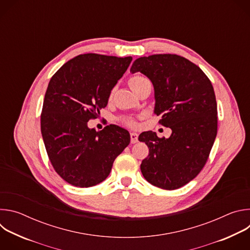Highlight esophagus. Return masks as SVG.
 I'll use <instances>...</instances> for the list:
<instances>
[{
  "label": "esophagus",
  "instance_id": "1",
  "mask_svg": "<svg viewBox=\"0 0 250 250\" xmlns=\"http://www.w3.org/2000/svg\"><path fill=\"white\" fill-rule=\"evenodd\" d=\"M138 141V134L136 132H130V142L131 144H136Z\"/></svg>",
  "mask_w": 250,
  "mask_h": 250
}]
</instances>
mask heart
<instances>
[{
  "instance_id": "b5f03b06",
  "label": "heart",
  "mask_w": 250,
  "mask_h": 250,
  "mask_svg": "<svg viewBox=\"0 0 250 250\" xmlns=\"http://www.w3.org/2000/svg\"><path fill=\"white\" fill-rule=\"evenodd\" d=\"M146 80H147V79L145 78L144 76H141V75H133V76H130V77H129V79H128V85H129V87L131 88V90L133 91L135 88H137L142 82H145ZM112 95H113V91L111 92L110 97H112ZM122 121H123L124 124L127 125H130V126L135 125V124H136L135 120L132 119V118H129V117L124 118Z\"/></svg>"
}]
</instances>
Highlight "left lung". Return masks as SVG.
<instances>
[{
  "instance_id": "left-lung-1",
  "label": "left lung",
  "mask_w": 250,
  "mask_h": 250,
  "mask_svg": "<svg viewBox=\"0 0 250 250\" xmlns=\"http://www.w3.org/2000/svg\"><path fill=\"white\" fill-rule=\"evenodd\" d=\"M152 82L159 124L170 127L169 138L153 131L139 134L149 147L140 170L150 184L164 189L183 187L201 172L218 132V108L212 85L203 70L177 54L137 58L130 72Z\"/></svg>"
}]
</instances>
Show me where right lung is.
I'll return each instance as SVG.
<instances>
[{"label": "right lung", "instance_id": "1", "mask_svg": "<svg viewBox=\"0 0 250 250\" xmlns=\"http://www.w3.org/2000/svg\"><path fill=\"white\" fill-rule=\"evenodd\" d=\"M131 60V56L80 54L51 77L41 128L51 165L67 183L88 188L103 182L129 145L126 129L110 125L96 131L87 123L108 104L112 89Z\"/></svg>", "mask_w": 250, "mask_h": 250}]
</instances>
